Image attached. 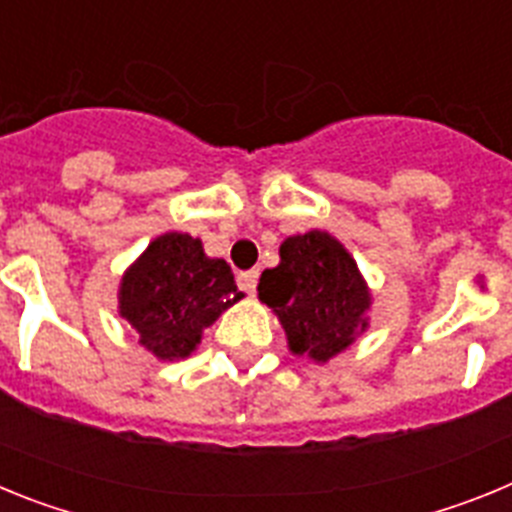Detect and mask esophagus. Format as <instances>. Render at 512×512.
Returning a JSON list of instances; mask_svg holds the SVG:
<instances>
[{"mask_svg":"<svg viewBox=\"0 0 512 512\" xmlns=\"http://www.w3.org/2000/svg\"><path fill=\"white\" fill-rule=\"evenodd\" d=\"M256 282H259V271L256 269L241 271V274H238V287H241L243 292H248V295L256 292Z\"/></svg>","mask_w":512,"mask_h":512,"instance_id":"esophagus-1","label":"esophagus"}]
</instances>
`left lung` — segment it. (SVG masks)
I'll list each match as a JSON object with an SVG mask.
<instances>
[{
	"label": "left lung",
	"instance_id": "8db88e82",
	"mask_svg": "<svg viewBox=\"0 0 512 512\" xmlns=\"http://www.w3.org/2000/svg\"><path fill=\"white\" fill-rule=\"evenodd\" d=\"M259 300L277 315L292 354L325 364L369 328L372 289L336 235L307 230L279 246L259 279Z\"/></svg>",
	"mask_w": 512,
	"mask_h": 512
}]
</instances>
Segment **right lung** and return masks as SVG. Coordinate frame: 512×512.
<instances>
[{
    "mask_svg": "<svg viewBox=\"0 0 512 512\" xmlns=\"http://www.w3.org/2000/svg\"><path fill=\"white\" fill-rule=\"evenodd\" d=\"M238 300L243 292L230 266L210 259L200 238L171 230L153 238L125 269L117 312L156 359L179 361L197 351L205 328Z\"/></svg>",
    "mask_w": 512,
    "mask_h": 512,
    "instance_id": "1",
    "label": "right lung"
}]
</instances>
